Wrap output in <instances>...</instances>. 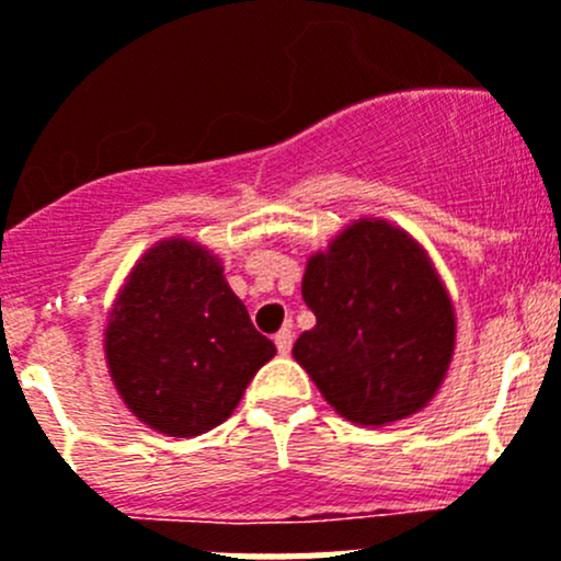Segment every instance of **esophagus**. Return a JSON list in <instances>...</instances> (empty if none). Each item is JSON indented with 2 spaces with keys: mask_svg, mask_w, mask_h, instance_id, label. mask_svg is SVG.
Instances as JSON below:
<instances>
[{
  "mask_svg": "<svg viewBox=\"0 0 561 561\" xmlns=\"http://www.w3.org/2000/svg\"><path fill=\"white\" fill-rule=\"evenodd\" d=\"M276 350H279V355H287L290 353V347H294V333H290V330H279V333H276Z\"/></svg>",
  "mask_w": 561,
  "mask_h": 561,
  "instance_id": "obj_1",
  "label": "esophagus"
}]
</instances>
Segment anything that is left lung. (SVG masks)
Masks as SVG:
<instances>
[{
	"mask_svg": "<svg viewBox=\"0 0 561 561\" xmlns=\"http://www.w3.org/2000/svg\"><path fill=\"white\" fill-rule=\"evenodd\" d=\"M301 296L316 328L296 339L294 358L341 417L383 426L432 401L455 350V310L407 231L358 220L310 256Z\"/></svg>",
	"mask_w": 561,
	"mask_h": 561,
	"instance_id": "1",
	"label": "left lung"
}]
</instances>
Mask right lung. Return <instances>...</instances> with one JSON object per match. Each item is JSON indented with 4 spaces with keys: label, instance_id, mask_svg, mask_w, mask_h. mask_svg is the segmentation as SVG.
Listing matches in <instances>:
<instances>
[{
    "label": "right lung",
    "instance_id": "1",
    "mask_svg": "<svg viewBox=\"0 0 561 561\" xmlns=\"http://www.w3.org/2000/svg\"><path fill=\"white\" fill-rule=\"evenodd\" d=\"M274 355V341L253 328L217 256L188 240L149 248L106 328V364L121 398L169 437L203 435L226 421Z\"/></svg>",
    "mask_w": 561,
    "mask_h": 561
}]
</instances>
